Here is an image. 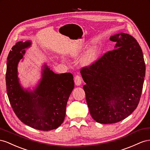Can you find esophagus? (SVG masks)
I'll list each match as a JSON object with an SVG mask.
<instances>
[{
    "label": "esophagus",
    "mask_w": 150,
    "mask_h": 150,
    "mask_svg": "<svg viewBox=\"0 0 150 150\" xmlns=\"http://www.w3.org/2000/svg\"><path fill=\"white\" fill-rule=\"evenodd\" d=\"M82 78L80 77L79 75H76L74 78V82L76 86H79L81 84H82Z\"/></svg>",
    "instance_id": "34e87169"
}]
</instances>
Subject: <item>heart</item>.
Returning <instances> with one entry per match:
<instances>
[{
  "label": "heart",
  "instance_id": "1",
  "mask_svg": "<svg viewBox=\"0 0 150 150\" xmlns=\"http://www.w3.org/2000/svg\"><path fill=\"white\" fill-rule=\"evenodd\" d=\"M78 52L73 51L71 53V56L74 58L78 57ZM98 55V50L96 47H91L88 49L83 55L81 59V63L83 66H89L96 62Z\"/></svg>",
  "mask_w": 150,
  "mask_h": 150
}]
</instances>
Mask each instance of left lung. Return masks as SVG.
<instances>
[{
  "instance_id": "1",
  "label": "left lung",
  "mask_w": 150,
  "mask_h": 150,
  "mask_svg": "<svg viewBox=\"0 0 150 150\" xmlns=\"http://www.w3.org/2000/svg\"><path fill=\"white\" fill-rule=\"evenodd\" d=\"M110 40L115 49L80 70L90 114L100 124L119 122L133 112L145 76L143 51L134 38L120 33Z\"/></svg>"
}]
</instances>
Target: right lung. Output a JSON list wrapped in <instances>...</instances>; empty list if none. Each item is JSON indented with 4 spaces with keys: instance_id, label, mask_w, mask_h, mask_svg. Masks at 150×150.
I'll list each match as a JSON object with an SVG mask.
<instances>
[{
    "instance_id": "1",
    "label": "right lung",
    "mask_w": 150,
    "mask_h": 150,
    "mask_svg": "<svg viewBox=\"0 0 150 150\" xmlns=\"http://www.w3.org/2000/svg\"><path fill=\"white\" fill-rule=\"evenodd\" d=\"M31 41H19L7 57L6 88L10 104L18 117L25 125L41 131L58 128L66 114L67 104L74 88L70 73L57 74L44 64L41 78L33 91L24 88L19 82L18 66Z\"/></svg>"
}]
</instances>
